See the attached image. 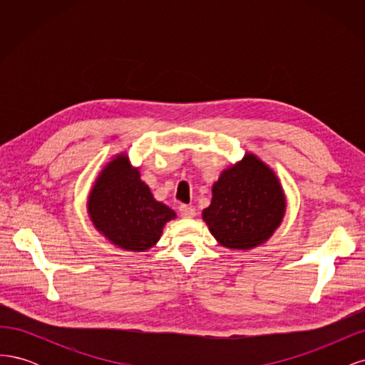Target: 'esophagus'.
<instances>
[{
  "mask_svg": "<svg viewBox=\"0 0 365 365\" xmlns=\"http://www.w3.org/2000/svg\"><path fill=\"white\" fill-rule=\"evenodd\" d=\"M180 215L182 217H193L195 216V208L192 205H180Z\"/></svg>",
  "mask_w": 365,
  "mask_h": 365,
  "instance_id": "34e87169",
  "label": "esophagus"
}]
</instances>
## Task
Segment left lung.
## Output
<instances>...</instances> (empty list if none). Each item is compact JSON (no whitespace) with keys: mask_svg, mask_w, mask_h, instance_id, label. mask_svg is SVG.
<instances>
[{"mask_svg":"<svg viewBox=\"0 0 365 365\" xmlns=\"http://www.w3.org/2000/svg\"><path fill=\"white\" fill-rule=\"evenodd\" d=\"M202 212L222 247L250 250L268 240L284 215V195L275 173L252 153L224 170Z\"/></svg>","mask_w":365,"mask_h":365,"instance_id":"left-lung-1","label":"left lung"}]
</instances>
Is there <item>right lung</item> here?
Listing matches in <instances>:
<instances>
[{
  "instance_id": "1",
  "label": "right lung",
  "mask_w": 365,
  "mask_h": 365,
  "mask_svg": "<svg viewBox=\"0 0 365 365\" xmlns=\"http://www.w3.org/2000/svg\"><path fill=\"white\" fill-rule=\"evenodd\" d=\"M88 213L105 237L129 251L155 245L165 222L176 216L172 208L153 200L126 155H118L98 175L88 197Z\"/></svg>"
}]
</instances>
